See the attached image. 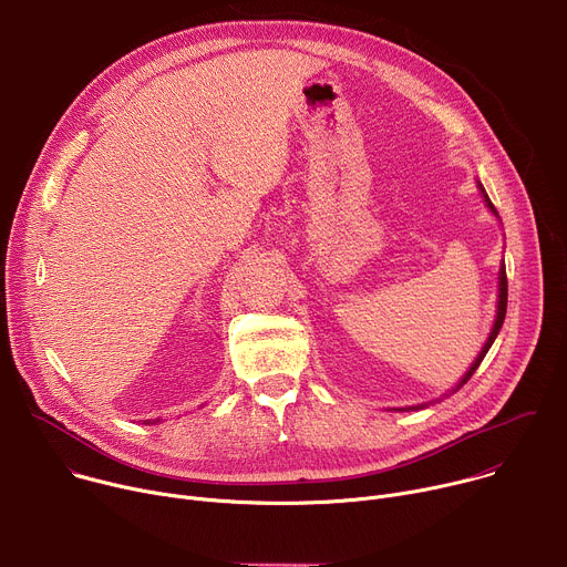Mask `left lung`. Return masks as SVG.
I'll use <instances>...</instances> for the list:
<instances>
[{
    "label": "left lung",
    "mask_w": 567,
    "mask_h": 567,
    "mask_svg": "<svg viewBox=\"0 0 567 567\" xmlns=\"http://www.w3.org/2000/svg\"><path fill=\"white\" fill-rule=\"evenodd\" d=\"M480 186V190H482V195H484V202H487V206L492 208V213H496V208H494V204H492V199L487 197V193H484V188H482V184H477ZM498 215V213H496ZM505 313H507V271H505V265L501 267V285H498V313H496V322H494V330H492V334H489V339H487V343H484V348H482V352L477 354V359H475V363L468 368V372L462 377V381H460V385H464L471 377H473V372L477 370V365L482 363V359H484V354L489 352V348H492V343L496 341V337H498V332H501V328H503V320H505ZM457 385V388H460Z\"/></svg>",
    "instance_id": "8db88e82"
}]
</instances>
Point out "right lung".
Returning a JSON list of instances; mask_svg holds the SVG:
<instances>
[{
    "instance_id": "right-lung-1",
    "label": "right lung",
    "mask_w": 567,
    "mask_h": 567,
    "mask_svg": "<svg viewBox=\"0 0 567 567\" xmlns=\"http://www.w3.org/2000/svg\"><path fill=\"white\" fill-rule=\"evenodd\" d=\"M154 422H156V420H154Z\"/></svg>"
}]
</instances>
